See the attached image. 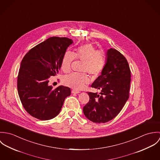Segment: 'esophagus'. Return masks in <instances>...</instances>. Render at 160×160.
<instances>
[{"instance_id":"esophagus-1","label":"esophagus","mask_w":160,"mask_h":160,"mask_svg":"<svg viewBox=\"0 0 160 160\" xmlns=\"http://www.w3.org/2000/svg\"><path fill=\"white\" fill-rule=\"evenodd\" d=\"M71 92H72V93H79V91H77V90L72 89V90L71 91Z\"/></svg>"}]
</instances>
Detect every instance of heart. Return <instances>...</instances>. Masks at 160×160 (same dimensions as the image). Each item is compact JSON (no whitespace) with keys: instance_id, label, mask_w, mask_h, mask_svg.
<instances>
[{"instance_id":"heart-1","label":"heart","mask_w":160,"mask_h":160,"mask_svg":"<svg viewBox=\"0 0 160 160\" xmlns=\"http://www.w3.org/2000/svg\"><path fill=\"white\" fill-rule=\"evenodd\" d=\"M82 62L80 71L89 73L92 77H97L103 70L107 57L103 51L97 50L91 44H85L77 47L74 52H66L62 59L61 69L64 72L71 71L74 60ZM89 77L85 73H71L65 76L63 82L74 89H81L89 82Z\"/></svg>"}]
</instances>
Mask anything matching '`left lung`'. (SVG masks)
Here are the masks:
<instances>
[{
  "label": "left lung",
  "instance_id": "8db88e82",
  "mask_svg": "<svg viewBox=\"0 0 160 160\" xmlns=\"http://www.w3.org/2000/svg\"><path fill=\"white\" fill-rule=\"evenodd\" d=\"M105 68L91 87L100 93L88 92L89 101L84 114L93 122L105 123L113 119L122 109L129 97L131 70L126 58L119 51L110 48Z\"/></svg>",
  "mask_w": 160,
  "mask_h": 160
}]
</instances>
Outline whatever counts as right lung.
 Masks as SVG:
<instances>
[{"label":"right lung","instance_id":"right-lung-1","mask_svg":"<svg viewBox=\"0 0 160 160\" xmlns=\"http://www.w3.org/2000/svg\"><path fill=\"white\" fill-rule=\"evenodd\" d=\"M72 41L52 37L32 48L24 55L17 79L18 95L25 110L40 120L51 119L59 114L71 89L48 86L50 76L60 69L64 53Z\"/></svg>","mask_w":160,"mask_h":160}]
</instances>
